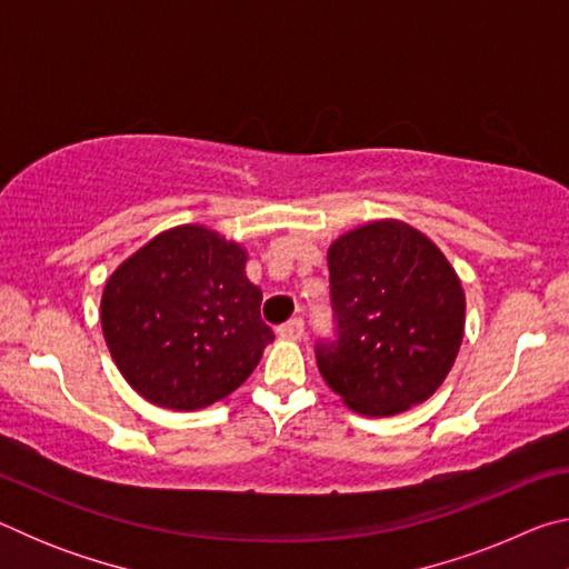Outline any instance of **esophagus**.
I'll use <instances>...</instances> for the list:
<instances>
[{
	"label": "esophagus",
	"mask_w": 569,
	"mask_h": 569,
	"mask_svg": "<svg viewBox=\"0 0 569 569\" xmlns=\"http://www.w3.org/2000/svg\"><path fill=\"white\" fill-rule=\"evenodd\" d=\"M278 336L286 341H298L303 336V321L301 319H291L283 326H278Z\"/></svg>",
	"instance_id": "esophagus-1"
}]
</instances>
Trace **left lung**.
<instances>
[{
	"mask_svg": "<svg viewBox=\"0 0 569 569\" xmlns=\"http://www.w3.org/2000/svg\"><path fill=\"white\" fill-rule=\"evenodd\" d=\"M339 341L316 346L326 383L363 417L427 401L465 339V288L421 230L383 218L329 246Z\"/></svg>",
	"mask_w": 569,
	"mask_h": 569,
	"instance_id": "1",
	"label": "left lung"
}]
</instances>
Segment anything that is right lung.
<instances>
[{"label":"right lung","mask_w":569,"mask_h":569,"mask_svg":"<svg viewBox=\"0 0 569 569\" xmlns=\"http://www.w3.org/2000/svg\"><path fill=\"white\" fill-rule=\"evenodd\" d=\"M246 263L236 240L188 223L162 230L114 268L100 301L102 333L142 399L196 411L253 373L273 331Z\"/></svg>","instance_id":"right-lung-1"}]
</instances>
